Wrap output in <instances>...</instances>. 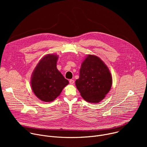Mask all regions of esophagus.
<instances>
[{
	"label": "esophagus",
	"instance_id": "esophagus-1",
	"mask_svg": "<svg viewBox=\"0 0 147 147\" xmlns=\"http://www.w3.org/2000/svg\"><path fill=\"white\" fill-rule=\"evenodd\" d=\"M69 82H70V84L71 85H73V84H74V81L73 80H70Z\"/></svg>",
	"mask_w": 147,
	"mask_h": 147
}]
</instances>
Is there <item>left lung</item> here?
<instances>
[{
    "mask_svg": "<svg viewBox=\"0 0 147 147\" xmlns=\"http://www.w3.org/2000/svg\"><path fill=\"white\" fill-rule=\"evenodd\" d=\"M112 85L111 72L104 62L95 55H88L81 64L76 86L86 101L97 103L105 97Z\"/></svg>",
    "mask_w": 147,
    "mask_h": 147,
    "instance_id": "8db88e82",
    "label": "left lung"
}]
</instances>
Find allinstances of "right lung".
Segmentation results:
<instances>
[{"label": "right lung", "mask_w": 147, "mask_h": 147, "mask_svg": "<svg viewBox=\"0 0 147 147\" xmlns=\"http://www.w3.org/2000/svg\"><path fill=\"white\" fill-rule=\"evenodd\" d=\"M58 56L45 55L40 59L31 76V85L34 94L41 100H54L67 84L66 80L56 67Z\"/></svg>", "instance_id": "add662e5"}]
</instances>
